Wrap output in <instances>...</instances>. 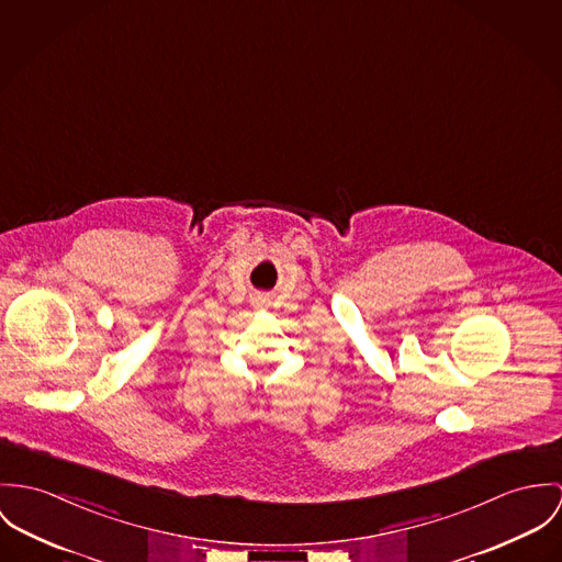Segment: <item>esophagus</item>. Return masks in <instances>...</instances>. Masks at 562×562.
I'll list each match as a JSON object with an SVG mask.
<instances>
[{
    "label": "esophagus",
    "instance_id": "1",
    "mask_svg": "<svg viewBox=\"0 0 562 562\" xmlns=\"http://www.w3.org/2000/svg\"><path fill=\"white\" fill-rule=\"evenodd\" d=\"M256 306H260V308H262V306H265V300H258V302H256Z\"/></svg>",
    "mask_w": 562,
    "mask_h": 562
}]
</instances>
